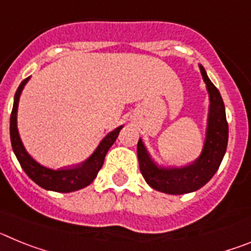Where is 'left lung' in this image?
<instances>
[{
	"instance_id": "left-lung-1",
	"label": "left lung",
	"mask_w": 251,
	"mask_h": 251,
	"mask_svg": "<svg viewBox=\"0 0 251 251\" xmlns=\"http://www.w3.org/2000/svg\"><path fill=\"white\" fill-rule=\"evenodd\" d=\"M199 66L210 99L205 142L200 156L181 167L161 166L152 158L141 138L137 145L139 170L146 182L157 191L168 195L190 194L205 186L220 167L227 147L229 126L226 122L223 98L216 86L208 79L203 66Z\"/></svg>"
}]
</instances>
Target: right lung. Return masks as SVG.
Returning <instances> with one entry per match:
<instances>
[{"label":"right lung","mask_w":251,"mask_h":251,"mask_svg":"<svg viewBox=\"0 0 251 251\" xmlns=\"http://www.w3.org/2000/svg\"><path fill=\"white\" fill-rule=\"evenodd\" d=\"M28 80H30V76L26 77L25 80L22 81L19 88H17L10 118L11 145H12L13 153H15L16 158L19 159L22 170L25 171V174L36 185L45 188V190H49V191L68 194V192L77 191L80 188L89 186L98 175L99 170H100L104 163L106 153L115 142L123 126H119L118 128H115L114 130L108 133L101 139L98 147L95 148L94 152L92 153V156L89 158H86L84 162H81V163L69 166V167L57 168V170L46 167V166L39 163L36 159H34L28 154L26 148L22 145L19 129H17V108H19L20 97H21L22 90H24Z\"/></svg>","instance_id":"right-lung-1"}]
</instances>
